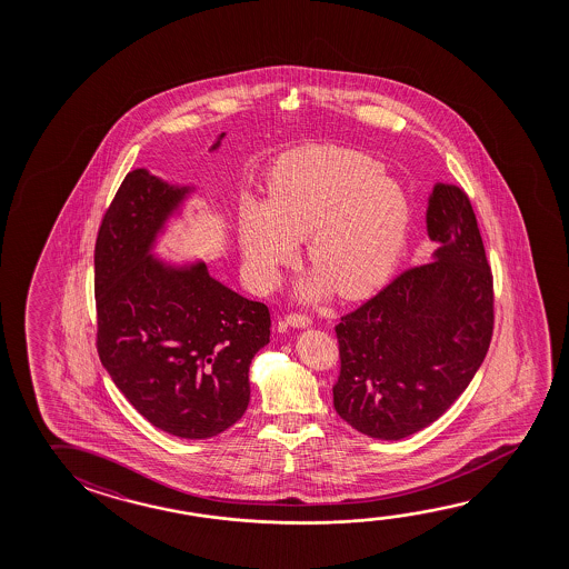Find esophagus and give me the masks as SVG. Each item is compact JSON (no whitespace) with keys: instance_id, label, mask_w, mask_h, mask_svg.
<instances>
[{"instance_id":"34e87169","label":"esophagus","mask_w":569,"mask_h":569,"mask_svg":"<svg viewBox=\"0 0 569 569\" xmlns=\"http://www.w3.org/2000/svg\"><path fill=\"white\" fill-rule=\"evenodd\" d=\"M286 321L293 329H308V327H311V319L308 316H301V313H289Z\"/></svg>"}]
</instances>
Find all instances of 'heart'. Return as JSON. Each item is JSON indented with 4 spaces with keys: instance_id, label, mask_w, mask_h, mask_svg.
Instances as JSON below:
<instances>
[{
    "instance_id": "obj_1",
    "label": "heart",
    "mask_w": 569,
    "mask_h": 569,
    "mask_svg": "<svg viewBox=\"0 0 569 569\" xmlns=\"http://www.w3.org/2000/svg\"><path fill=\"white\" fill-rule=\"evenodd\" d=\"M381 162L333 147H303L271 167L263 202L243 200L238 242L243 263L261 289L273 288L308 238L316 270L301 281L306 301L369 296L389 278L409 228L402 188L382 177Z\"/></svg>"
}]
</instances>
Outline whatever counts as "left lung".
Masks as SVG:
<instances>
[{
	"label": "left lung",
	"instance_id": "8db88e82",
	"mask_svg": "<svg viewBox=\"0 0 569 569\" xmlns=\"http://www.w3.org/2000/svg\"><path fill=\"white\" fill-rule=\"evenodd\" d=\"M429 263L401 273L336 327L337 415L367 437L401 440L427 429L465 392L492 339V271L465 190L437 182Z\"/></svg>",
	"mask_w": 569,
	"mask_h": 569
}]
</instances>
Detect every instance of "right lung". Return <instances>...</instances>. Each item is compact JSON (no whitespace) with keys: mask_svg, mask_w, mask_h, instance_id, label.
Returning <instances> with one entry per match:
<instances>
[{"mask_svg":"<svg viewBox=\"0 0 569 569\" xmlns=\"http://www.w3.org/2000/svg\"><path fill=\"white\" fill-rule=\"evenodd\" d=\"M222 132L212 149H220ZM194 184L137 168L122 180L94 246L97 347L112 382L150 425L188 440L216 437L250 402L253 355L270 311L216 280L202 260L160 258V238Z\"/></svg>","mask_w":569,"mask_h":569,"instance_id":"right-lung-1","label":"right lung"}]
</instances>
